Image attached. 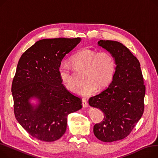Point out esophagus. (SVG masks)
I'll return each instance as SVG.
<instances>
[{
  "label": "esophagus",
  "mask_w": 158,
  "mask_h": 158,
  "mask_svg": "<svg viewBox=\"0 0 158 158\" xmlns=\"http://www.w3.org/2000/svg\"><path fill=\"white\" fill-rule=\"evenodd\" d=\"M82 105L83 107H88V104L87 101L85 100V99H82Z\"/></svg>",
  "instance_id": "34e87169"
}]
</instances>
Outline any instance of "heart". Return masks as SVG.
<instances>
[{
    "instance_id": "heart-1",
    "label": "heart",
    "mask_w": 158,
    "mask_h": 158,
    "mask_svg": "<svg viewBox=\"0 0 158 158\" xmlns=\"http://www.w3.org/2000/svg\"><path fill=\"white\" fill-rule=\"evenodd\" d=\"M71 62L78 70H85L83 81L85 82L78 91L83 97L94 95L97 91L102 90L113 81L116 70L114 57L108 51L98 52L96 50L85 48L73 54ZM59 76L64 88L75 92L77 83L70 66L63 63L59 66Z\"/></svg>"
}]
</instances>
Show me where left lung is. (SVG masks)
I'll use <instances>...</instances> for the list:
<instances>
[{"mask_svg": "<svg viewBox=\"0 0 158 158\" xmlns=\"http://www.w3.org/2000/svg\"><path fill=\"white\" fill-rule=\"evenodd\" d=\"M98 45L113 54L116 70L110 86L89 99L90 106L100 109L104 119L94 127L95 136L104 142L127 137L144 111L145 86L137 58L122 44L100 40Z\"/></svg>", "mask_w": 158, "mask_h": 158, "instance_id": "left-lung-1", "label": "left lung"}]
</instances>
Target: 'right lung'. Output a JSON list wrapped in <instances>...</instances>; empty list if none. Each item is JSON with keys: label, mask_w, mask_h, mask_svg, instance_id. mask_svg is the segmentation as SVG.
Here are the masks:
<instances>
[{"label": "right lung", "mask_w": 158, "mask_h": 158, "mask_svg": "<svg viewBox=\"0 0 158 158\" xmlns=\"http://www.w3.org/2000/svg\"><path fill=\"white\" fill-rule=\"evenodd\" d=\"M81 39L39 40L20 57L12 82L16 119L28 133L44 142L60 139L66 130L67 117L82 108L81 99L66 89L59 66ZM36 98L34 105L30 99Z\"/></svg>", "instance_id": "add662e5"}]
</instances>
